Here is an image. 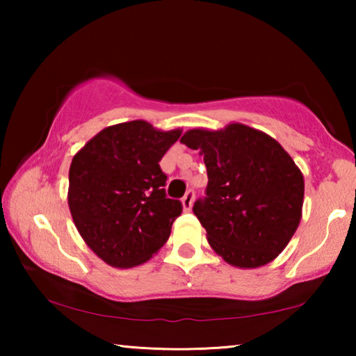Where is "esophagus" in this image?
I'll return each instance as SVG.
<instances>
[{
  "label": "esophagus",
  "mask_w": 356,
  "mask_h": 356,
  "mask_svg": "<svg viewBox=\"0 0 356 356\" xmlns=\"http://www.w3.org/2000/svg\"><path fill=\"white\" fill-rule=\"evenodd\" d=\"M193 200H195V190H188L182 197V206L185 212H190L193 206Z\"/></svg>",
  "instance_id": "esophagus-1"
}]
</instances>
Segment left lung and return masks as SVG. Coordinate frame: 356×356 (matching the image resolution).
I'll return each instance as SVG.
<instances>
[{
    "instance_id": "left-lung-1",
    "label": "left lung",
    "mask_w": 356,
    "mask_h": 356,
    "mask_svg": "<svg viewBox=\"0 0 356 356\" xmlns=\"http://www.w3.org/2000/svg\"><path fill=\"white\" fill-rule=\"evenodd\" d=\"M180 143L204 155L209 184L193 212L216 254L240 268L272 262L301 220L305 180L291 155L243 124L193 129Z\"/></svg>"
}]
</instances>
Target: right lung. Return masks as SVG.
<instances>
[{"label": "right lung", "instance_id": "right-lung-1", "mask_svg": "<svg viewBox=\"0 0 356 356\" xmlns=\"http://www.w3.org/2000/svg\"><path fill=\"white\" fill-rule=\"evenodd\" d=\"M182 135L131 120L99 131L69 170V209L86 245L111 267L146 262L166 243L182 202L166 196L160 160Z\"/></svg>", "mask_w": 356, "mask_h": 356}]
</instances>
